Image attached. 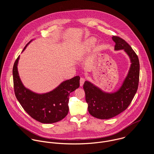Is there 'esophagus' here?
<instances>
[{"label": "esophagus", "instance_id": "34e87169", "mask_svg": "<svg viewBox=\"0 0 154 154\" xmlns=\"http://www.w3.org/2000/svg\"><path fill=\"white\" fill-rule=\"evenodd\" d=\"M85 81V78H81V79H80V86H81V87H82V86L84 85Z\"/></svg>", "mask_w": 154, "mask_h": 154}]
</instances>
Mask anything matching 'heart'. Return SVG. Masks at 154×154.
I'll list each match as a JSON object with an SVG mask.
<instances>
[{
    "label": "heart",
    "mask_w": 154,
    "mask_h": 154,
    "mask_svg": "<svg viewBox=\"0 0 154 154\" xmlns=\"http://www.w3.org/2000/svg\"><path fill=\"white\" fill-rule=\"evenodd\" d=\"M97 43V40L95 37H90L86 40L83 44V51L84 52L90 51Z\"/></svg>",
    "instance_id": "b5f03b06"
}]
</instances>
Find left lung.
<instances>
[{
  "instance_id": "obj_1",
  "label": "left lung",
  "mask_w": 154,
  "mask_h": 154,
  "mask_svg": "<svg viewBox=\"0 0 154 154\" xmlns=\"http://www.w3.org/2000/svg\"><path fill=\"white\" fill-rule=\"evenodd\" d=\"M114 50H123L128 55L131 65L128 73L119 89L114 92H106L89 81H85L84 89L88 111L93 117L109 119L126 110L137 92L139 79V61L132 47L123 39L113 36Z\"/></svg>"
}]
</instances>
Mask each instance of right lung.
<instances>
[{
    "instance_id": "obj_1",
    "label": "right lung",
    "mask_w": 154,
    "mask_h": 154,
    "mask_svg": "<svg viewBox=\"0 0 154 154\" xmlns=\"http://www.w3.org/2000/svg\"><path fill=\"white\" fill-rule=\"evenodd\" d=\"M19 59L20 56L15 62L12 73L15 96L22 108L32 118L42 123H53L64 119L69 112V96L79 87L80 77L76 76L65 81L48 92L37 94L23 85L18 71Z\"/></svg>"
}]
</instances>
